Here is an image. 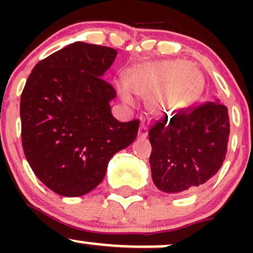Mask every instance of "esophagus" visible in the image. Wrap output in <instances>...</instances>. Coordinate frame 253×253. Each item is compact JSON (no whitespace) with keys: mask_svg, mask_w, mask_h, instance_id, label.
Listing matches in <instances>:
<instances>
[{"mask_svg":"<svg viewBox=\"0 0 253 253\" xmlns=\"http://www.w3.org/2000/svg\"><path fill=\"white\" fill-rule=\"evenodd\" d=\"M138 136L139 138H145L148 136V127L145 125H141L138 129Z\"/></svg>","mask_w":253,"mask_h":253,"instance_id":"obj_1","label":"esophagus"}]
</instances>
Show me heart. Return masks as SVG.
Here are the masks:
<instances>
[{
    "label": "heart",
    "mask_w": 253,
    "mask_h": 253,
    "mask_svg": "<svg viewBox=\"0 0 253 253\" xmlns=\"http://www.w3.org/2000/svg\"><path fill=\"white\" fill-rule=\"evenodd\" d=\"M127 83L137 95L149 96L153 114L167 115L187 104L195 85V72L182 61H157L133 68ZM117 91L125 104H136L126 84H117Z\"/></svg>",
    "instance_id": "b5f03b06"
}]
</instances>
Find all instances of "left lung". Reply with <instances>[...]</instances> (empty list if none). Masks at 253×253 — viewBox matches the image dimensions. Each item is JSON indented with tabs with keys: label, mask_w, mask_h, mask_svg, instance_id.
Masks as SVG:
<instances>
[{
	"label": "left lung",
	"mask_w": 253,
	"mask_h": 253,
	"mask_svg": "<svg viewBox=\"0 0 253 253\" xmlns=\"http://www.w3.org/2000/svg\"><path fill=\"white\" fill-rule=\"evenodd\" d=\"M228 108L206 103L165 115L149 129L153 182L160 191L195 190L218 172L228 152Z\"/></svg>",
	"instance_id": "left-lung-1"
}]
</instances>
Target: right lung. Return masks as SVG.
I'll return each instance as SVG.
<instances>
[{"label":"right lung","instance_id":"add662e5","mask_svg":"<svg viewBox=\"0 0 253 253\" xmlns=\"http://www.w3.org/2000/svg\"><path fill=\"white\" fill-rule=\"evenodd\" d=\"M115 48L73 42L37 63L20 96L22 144L30 168L65 197L90 192L109 160L134 142L139 120L112 116L114 86L103 76Z\"/></svg>","mask_w":253,"mask_h":253}]
</instances>
